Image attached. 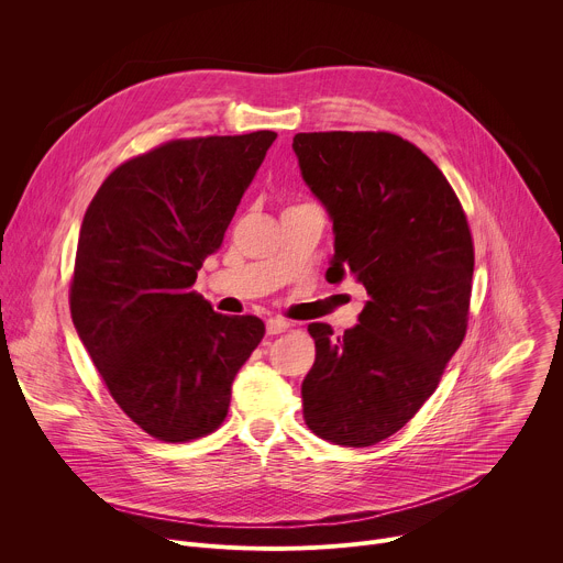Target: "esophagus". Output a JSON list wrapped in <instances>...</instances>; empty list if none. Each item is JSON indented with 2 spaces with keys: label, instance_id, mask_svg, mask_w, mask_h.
I'll list each match as a JSON object with an SVG mask.
<instances>
[{
  "label": "esophagus",
  "instance_id": "1",
  "mask_svg": "<svg viewBox=\"0 0 563 563\" xmlns=\"http://www.w3.org/2000/svg\"><path fill=\"white\" fill-rule=\"evenodd\" d=\"M287 330H289V320H285V318H269L267 320V334L276 336V334H283Z\"/></svg>",
  "mask_w": 563,
  "mask_h": 563
}]
</instances>
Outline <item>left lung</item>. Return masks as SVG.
Instances as JSON below:
<instances>
[{
  "label": "left lung",
  "mask_w": 563,
  "mask_h": 563,
  "mask_svg": "<svg viewBox=\"0 0 563 563\" xmlns=\"http://www.w3.org/2000/svg\"><path fill=\"white\" fill-rule=\"evenodd\" d=\"M291 148L334 224L325 278L352 274L369 296L343 336L307 328L316 361L300 387L302 417L320 439L367 448L421 410L463 343L470 227L439 167L394 133H296Z\"/></svg>",
  "instance_id": "left-lung-1"
}]
</instances>
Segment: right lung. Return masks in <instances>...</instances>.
<instances>
[{
  "instance_id": "obj_1",
  "label": "right lung",
  "mask_w": 563,
  "mask_h": 563,
  "mask_svg": "<svg viewBox=\"0 0 563 563\" xmlns=\"http://www.w3.org/2000/svg\"><path fill=\"white\" fill-rule=\"evenodd\" d=\"M274 131L172 140L126 159L79 229L70 316L122 412L185 443L227 417L231 383L265 336L191 287L252 185Z\"/></svg>"
}]
</instances>
